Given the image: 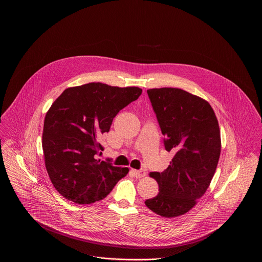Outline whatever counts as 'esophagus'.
I'll return each instance as SVG.
<instances>
[{
	"mask_svg": "<svg viewBox=\"0 0 262 262\" xmlns=\"http://www.w3.org/2000/svg\"><path fill=\"white\" fill-rule=\"evenodd\" d=\"M134 173V175L137 177V178H142L146 175V172L144 170H133L132 171Z\"/></svg>",
	"mask_w": 262,
	"mask_h": 262,
	"instance_id": "1",
	"label": "esophagus"
}]
</instances>
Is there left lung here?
Listing matches in <instances>:
<instances>
[{
  "label": "left lung",
  "mask_w": 262,
  "mask_h": 262,
  "mask_svg": "<svg viewBox=\"0 0 262 262\" xmlns=\"http://www.w3.org/2000/svg\"><path fill=\"white\" fill-rule=\"evenodd\" d=\"M157 115L164 145L174 157L163 172H151L159 194L146 206L164 217L192 209L206 192L221 154L217 119L210 104L178 88L147 90Z\"/></svg>",
  "instance_id": "obj_1"
}]
</instances>
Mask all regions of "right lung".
I'll list each match as a JSON object with an SVG mask.
<instances>
[{
  "label": "right lung",
  "instance_id": "1",
  "mask_svg": "<svg viewBox=\"0 0 262 262\" xmlns=\"http://www.w3.org/2000/svg\"><path fill=\"white\" fill-rule=\"evenodd\" d=\"M138 87L89 83L65 89L45 119L42 149L55 189L67 200L90 204L106 197L128 168L96 160L97 138L107 133L119 111L139 98Z\"/></svg>",
  "mask_w": 262,
  "mask_h": 262
}]
</instances>
